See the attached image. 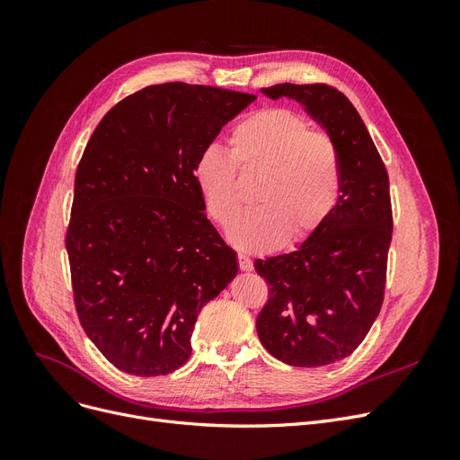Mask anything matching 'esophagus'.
I'll list each match as a JSON object with an SVG mask.
<instances>
[{
    "label": "esophagus",
    "instance_id": "34e87169",
    "mask_svg": "<svg viewBox=\"0 0 460 460\" xmlns=\"http://www.w3.org/2000/svg\"><path fill=\"white\" fill-rule=\"evenodd\" d=\"M238 261H240V270H242V272H252V270H253V262H252V259H249L247 255L240 253V255H238Z\"/></svg>",
    "mask_w": 460,
    "mask_h": 460
}]
</instances>
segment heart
<instances>
[{
    "mask_svg": "<svg viewBox=\"0 0 460 460\" xmlns=\"http://www.w3.org/2000/svg\"><path fill=\"white\" fill-rule=\"evenodd\" d=\"M235 166L262 172L257 208L228 228L243 252L261 253L289 242L307 240L333 213L341 191L336 144L289 109H264L230 132V151L207 146L193 161L205 211L226 226L240 211Z\"/></svg>",
    "mask_w": 460,
    "mask_h": 460,
    "instance_id": "heart-1",
    "label": "heart"
}]
</instances>
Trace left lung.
Segmentation results:
<instances>
[{
    "label": "left lung",
    "mask_w": 460,
    "mask_h": 460,
    "mask_svg": "<svg viewBox=\"0 0 460 460\" xmlns=\"http://www.w3.org/2000/svg\"><path fill=\"white\" fill-rule=\"evenodd\" d=\"M261 92L299 102L326 130L340 155L341 193L328 220L296 252L255 261L270 286L257 333L264 349L286 365H333L357 349L382 309L394 230L387 171L363 119L340 90L286 82Z\"/></svg>",
    "instance_id": "8db88e82"
}]
</instances>
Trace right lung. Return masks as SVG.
Masks as SVG:
<instances>
[{
  "label": "right lung",
  "instance_id": "1",
  "mask_svg": "<svg viewBox=\"0 0 460 460\" xmlns=\"http://www.w3.org/2000/svg\"><path fill=\"white\" fill-rule=\"evenodd\" d=\"M253 102L184 82L147 86L90 137L65 243L80 324L122 372L182 367L203 305L238 274L235 252L203 213L193 161Z\"/></svg>",
  "mask_w": 460,
  "mask_h": 460
}]
</instances>
